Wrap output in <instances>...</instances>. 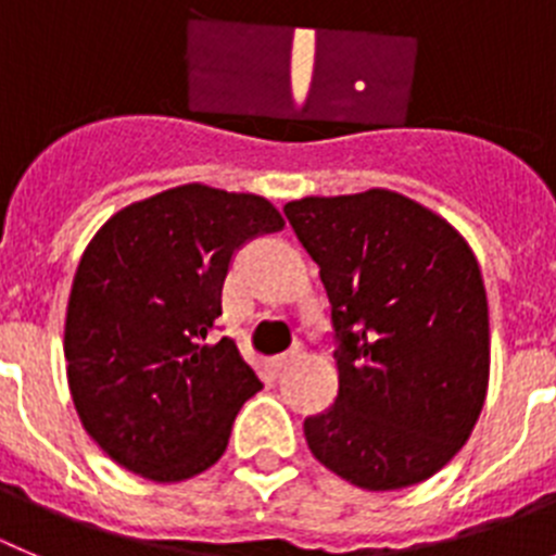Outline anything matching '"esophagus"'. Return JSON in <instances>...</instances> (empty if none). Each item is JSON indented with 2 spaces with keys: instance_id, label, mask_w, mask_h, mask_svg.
<instances>
[{
  "instance_id": "esophagus-1",
  "label": "esophagus",
  "mask_w": 556,
  "mask_h": 556,
  "mask_svg": "<svg viewBox=\"0 0 556 556\" xmlns=\"http://www.w3.org/2000/svg\"><path fill=\"white\" fill-rule=\"evenodd\" d=\"M296 357H299V346H296V349H290V352L277 354V357H274V365H277V368H285V365H290Z\"/></svg>"
}]
</instances>
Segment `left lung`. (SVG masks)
<instances>
[{
	"instance_id": "8db88e82",
	"label": "left lung",
	"mask_w": 556,
	"mask_h": 556,
	"mask_svg": "<svg viewBox=\"0 0 556 556\" xmlns=\"http://www.w3.org/2000/svg\"><path fill=\"white\" fill-rule=\"evenodd\" d=\"M332 304L338 399L313 457L363 490L438 473L471 434L490 374L488 296L463 235L396 191L285 204Z\"/></svg>"
}]
</instances>
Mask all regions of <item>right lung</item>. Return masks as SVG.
<instances>
[{
    "instance_id": "add662e5",
    "label": "right lung",
    "mask_w": 556,
    "mask_h": 556,
    "mask_svg": "<svg viewBox=\"0 0 556 556\" xmlns=\"http://www.w3.org/2000/svg\"><path fill=\"white\" fill-rule=\"evenodd\" d=\"M285 222L268 199L179 185L108 218L66 309V374L85 432L152 482L218 463L263 384L235 340L210 343L235 252Z\"/></svg>"
}]
</instances>
